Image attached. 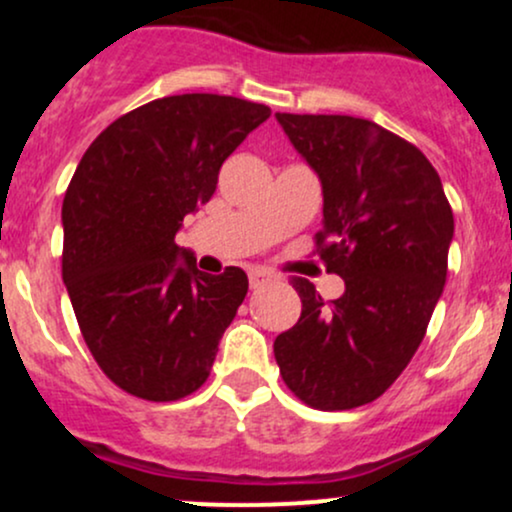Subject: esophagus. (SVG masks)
Instances as JSON below:
<instances>
[{
    "mask_svg": "<svg viewBox=\"0 0 512 512\" xmlns=\"http://www.w3.org/2000/svg\"><path fill=\"white\" fill-rule=\"evenodd\" d=\"M248 279H250V289H262V286L272 284L274 274H269L267 269H252V272L248 274Z\"/></svg>",
    "mask_w": 512,
    "mask_h": 512,
    "instance_id": "1",
    "label": "esophagus"
}]
</instances>
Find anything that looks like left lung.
<instances>
[{"mask_svg": "<svg viewBox=\"0 0 512 512\" xmlns=\"http://www.w3.org/2000/svg\"><path fill=\"white\" fill-rule=\"evenodd\" d=\"M322 185L317 250L344 279L325 303L293 281L303 310L274 342L279 373L315 409L373 402L424 339L448 276L455 219L443 182L414 144L351 115L276 113Z\"/></svg>", "mask_w": 512, "mask_h": 512, "instance_id": "8db88e82", "label": "left lung"}]
</instances>
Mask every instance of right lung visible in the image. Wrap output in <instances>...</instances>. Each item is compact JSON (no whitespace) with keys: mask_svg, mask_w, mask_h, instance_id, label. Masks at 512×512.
<instances>
[{"mask_svg":"<svg viewBox=\"0 0 512 512\" xmlns=\"http://www.w3.org/2000/svg\"><path fill=\"white\" fill-rule=\"evenodd\" d=\"M267 105L216 93L158 98L86 149L62 204V279L96 363L149 402L192 395L248 293L243 269L195 267L175 236Z\"/></svg>","mask_w":512,"mask_h":512,"instance_id":"right-lung-1","label":"right lung"}]
</instances>
